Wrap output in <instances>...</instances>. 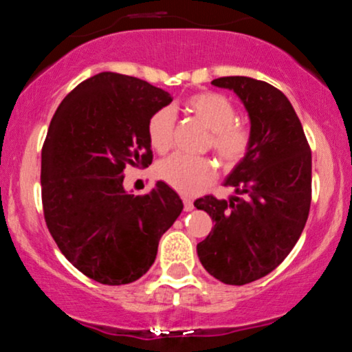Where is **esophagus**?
<instances>
[{
	"label": "esophagus",
	"instance_id": "esophagus-1",
	"mask_svg": "<svg viewBox=\"0 0 352 352\" xmlns=\"http://www.w3.org/2000/svg\"><path fill=\"white\" fill-rule=\"evenodd\" d=\"M184 210H185V212L194 210V202H192L190 199H184Z\"/></svg>",
	"mask_w": 352,
	"mask_h": 352
}]
</instances>
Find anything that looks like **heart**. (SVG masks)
<instances>
[{"mask_svg":"<svg viewBox=\"0 0 352 352\" xmlns=\"http://www.w3.org/2000/svg\"><path fill=\"white\" fill-rule=\"evenodd\" d=\"M184 107L208 130H212L208 146L214 148L227 167H234L244 160L252 145V137L245 125L235 122L237 111L227 96L215 91H202L185 100ZM146 135L153 150L158 153L168 152L175 137V111L170 107L153 111L146 123ZM215 173L217 168L210 158L182 153L165 158L157 167L158 179L184 195L202 192L214 182Z\"/></svg>","mask_w":352,"mask_h":352,"instance_id":"obj_1","label":"heart"}]
</instances>
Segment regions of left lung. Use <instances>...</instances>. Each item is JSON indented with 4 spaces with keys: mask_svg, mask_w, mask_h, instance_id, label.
<instances>
[{
    "mask_svg": "<svg viewBox=\"0 0 352 352\" xmlns=\"http://www.w3.org/2000/svg\"><path fill=\"white\" fill-rule=\"evenodd\" d=\"M212 85L234 90L244 103L252 145L226 180L235 195L194 202L214 220L197 254L220 283L244 285L272 272L302 234L311 207V148L291 102L276 87L249 76H222Z\"/></svg>",
    "mask_w": 352,
    "mask_h": 352,
    "instance_id": "left-lung-1",
    "label": "left lung"
}]
</instances>
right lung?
I'll return each instance as SVG.
<instances>
[{
    "instance_id": "add662e5",
    "label": "right lung",
    "mask_w": 352,
    "mask_h": 352,
    "mask_svg": "<svg viewBox=\"0 0 352 352\" xmlns=\"http://www.w3.org/2000/svg\"><path fill=\"white\" fill-rule=\"evenodd\" d=\"M172 102L135 76L103 72L56 108L41 150V200L50 234L80 272L100 284L140 279L184 204L165 182L146 195L123 188L126 167L152 164L146 123Z\"/></svg>"
}]
</instances>
